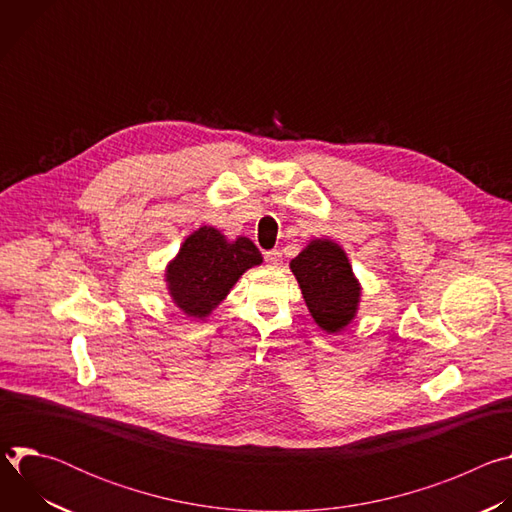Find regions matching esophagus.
<instances>
[{"instance_id": "esophagus-1", "label": "esophagus", "mask_w": 512, "mask_h": 512, "mask_svg": "<svg viewBox=\"0 0 512 512\" xmlns=\"http://www.w3.org/2000/svg\"><path fill=\"white\" fill-rule=\"evenodd\" d=\"M265 263L269 267H279L281 265V253L279 251H267L265 253Z\"/></svg>"}]
</instances>
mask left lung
<instances>
[{"instance_id": "left-lung-1", "label": "left lung", "mask_w": 512, "mask_h": 512, "mask_svg": "<svg viewBox=\"0 0 512 512\" xmlns=\"http://www.w3.org/2000/svg\"><path fill=\"white\" fill-rule=\"evenodd\" d=\"M289 269L300 283L314 322L324 332L338 334L356 318L362 287L338 243L312 239L296 259H291Z\"/></svg>"}]
</instances>
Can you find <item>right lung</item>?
Masks as SVG:
<instances>
[{"instance_id":"obj_1","label":"right lung","mask_w":512,"mask_h":512,"mask_svg":"<svg viewBox=\"0 0 512 512\" xmlns=\"http://www.w3.org/2000/svg\"><path fill=\"white\" fill-rule=\"evenodd\" d=\"M261 263L263 257L251 239L229 241L218 229L204 225L184 239L168 263V294L182 314L204 320L229 296L239 277Z\"/></svg>"}]
</instances>
